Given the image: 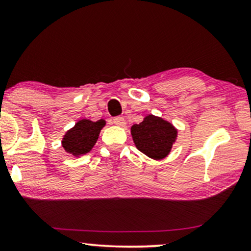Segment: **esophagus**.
I'll return each instance as SVG.
<instances>
[{"mask_svg": "<svg viewBox=\"0 0 251 251\" xmlns=\"http://www.w3.org/2000/svg\"><path fill=\"white\" fill-rule=\"evenodd\" d=\"M113 122H114L118 126H126V120L123 119V118H121V116L114 118V121H113Z\"/></svg>", "mask_w": 251, "mask_h": 251, "instance_id": "34e87169", "label": "esophagus"}]
</instances>
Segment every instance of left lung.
<instances>
[{"instance_id":"left-lung-1","label":"left lung","mask_w":251,"mask_h":251,"mask_svg":"<svg viewBox=\"0 0 251 251\" xmlns=\"http://www.w3.org/2000/svg\"><path fill=\"white\" fill-rule=\"evenodd\" d=\"M131 136L137 150L157 161L169 155L178 130L167 120L149 114L139 125L131 126Z\"/></svg>"}]
</instances>
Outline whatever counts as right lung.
<instances>
[{"instance_id":"1","label":"right lung","mask_w":251,"mask_h":251,"mask_svg":"<svg viewBox=\"0 0 251 251\" xmlns=\"http://www.w3.org/2000/svg\"><path fill=\"white\" fill-rule=\"evenodd\" d=\"M106 125L105 120L91 121L82 119L75 123L73 128L67 130L61 140V146L68 154L75 157L85 155L97 143L100 130Z\"/></svg>"}]
</instances>
